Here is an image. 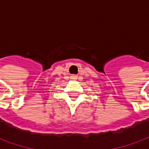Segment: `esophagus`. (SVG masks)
Instances as JSON below:
<instances>
[{"instance_id": "1", "label": "esophagus", "mask_w": 149, "mask_h": 149, "mask_svg": "<svg viewBox=\"0 0 149 149\" xmlns=\"http://www.w3.org/2000/svg\"><path fill=\"white\" fill-rule=\"evenodd\" d=\"M73 78H74V79H75V78H76V76H73Z\"/></svg>"}]
</instances>
